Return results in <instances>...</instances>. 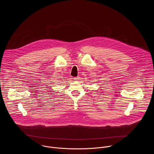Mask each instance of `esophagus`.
<instances>
[{
	"mask_svg": "<svg viewBox=\"0 0 154 154\" xmlns=\"http://www.w3.org/2000/svg\"><path fill=\"white\" fill-rule=\"evenodd\" d=\"M79 77H75V78H73V79H74L75 81H78V80H79Z\"/></svg>",
	"mask_w": 154,
	"mask_h": 154,
	"instance_id": "34e87169",
	"label": "esophagus"
}]
</instances>
